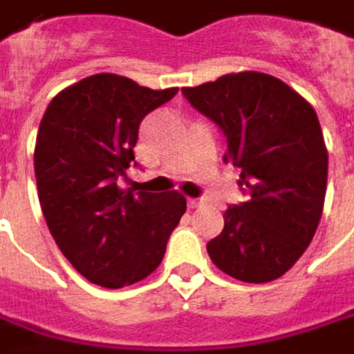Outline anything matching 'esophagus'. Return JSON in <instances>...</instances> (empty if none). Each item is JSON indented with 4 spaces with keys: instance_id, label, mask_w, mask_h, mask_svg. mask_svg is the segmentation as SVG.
Masks as SVG:
<instances>
[{
    "instance_id": "obj_1",
    "label": "esophagus",
    "mask_w": 354,
    "mask_h": 354,
    "mask_svg": "<svg viewBox=\"0 0 354 354\" xmlns=\"http://www.w3.org/2000/svg\"><path fill=\"white\" fill-rule=\"evenodd\" d=\"M187 205L191 209H195V207H201V201L199 199H187Z\"/></svg>"
}]
</instances>
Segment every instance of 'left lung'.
Here are the masks:
<instances>
[{
  "mask_svg": "<svg viewBox=\"0 0 354 354\" xmlns=\"http://www.w3.org/2000/svg\"><path fill=\"white\" fill-rule=\"evenodd\" d=\"M227 140L248 199L223 214L207 254L227 276L262 284L286 274L315 238L326 193L328 153L315 109L262 72L225 74L181 88Z\"/></svg>",
  "mask_w": 354,
  "mask_h": 354,
  "instance_id": "obj_1",
  "label": "left lung"
}]
</instances>
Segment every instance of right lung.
Wrapping results in <instances>:
<instances>
[{"label": "right lung", "mask_w": 354, "mask_h": 354, "mask_svg": "<svg viewBox=\"0 0 354 354\" xmlns=\"http://www.w3.org/2000/svg\"><path fill=\"white\" fill-rule=\"evenodd\" d=\"M175 94L94 74L56 94L44 113L34 151L41 214L66 260L92 284L122 288L147 278L187 209L177 191L118 185L135 163L140 120Z\"/></svg>", "instance_id": "obj_1"}]
</instances>
